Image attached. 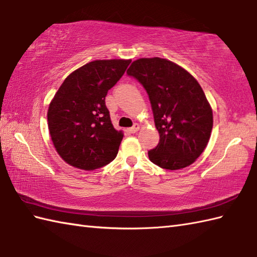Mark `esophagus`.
<instances>
[{
	"label": "esophagus",
	"mask_w": 257,
	"mask_h": 257,
	"mask_svg": "<svg viewBox=\"0 0 257 257\" xmlns=\"http://www.w3.org/2000/svg\"><path fill=\"white\" fill-rule=\"evenodd\" d=\"M139 128H140V125H139L138 123H135V124H134V127L129 128V132L132 133V134H135V133H137V132H138Z\"/></svg>",
	"instance_id": "obj_1"
}]
</instances>
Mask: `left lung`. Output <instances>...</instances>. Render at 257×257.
Returning <instances> with one entry per match:
<instances>
[{"label":"left lung","instance_id":"8db88e82","mask_svg":"<svg viewBox=\"0 0 257 257\" xmlns=\"http://www.w3.org/2000/svg\"><path fill=\"white\" fill-rule=\"evenodd\" d=\"M127 74L149 95L160 143L148 152L155 165L179 170L202 155L213 127V111L200 84L178 64L166 58H139Z\"/></svg>","mask_w":257,"mask_h":257}]
</instances>
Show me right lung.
Here are the masks:
<instances>
[{"instance_id":"add662e5","label":"right lung","mask_w":257,"mask_h":257,"mask_svg":"<svg viewBox=\"0 0 257 257\" xmlns=\"http://www.w3.org/2000/svg\"><path fill=\"white\" fill-rule=\"evenodd\" d=\"M132 59H97L70 73L47 110L54 148L81 170H95L116 158L123 138L105 103L108 90L121 78Z\"/></svg>"}]
</instances>
